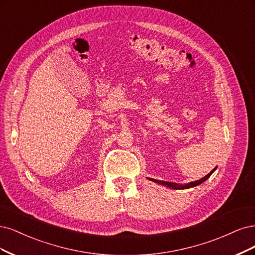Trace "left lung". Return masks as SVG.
Here are the masks:
<instances>
[{
    "label": "left lung",
    "mask_w": 255,
    "mask_h": 255,
    "mask_svg": "<svg viewBox=\"0 0 255 255\" xmlns=\"http://www.w3.org/2000/svg\"><path fill=\"white\" fill-rule=\"evenodd\" d=\"M215 169H216V167L213 169L210 174H208L207 176L205 177H203V178H201L200 180H197V181H194V182H190V183H186V184H182V183H175V182H167V181H161V180H155V179H152V178H150L149 180H151V181H153V182H157V183H159V184H161V185H165V186H167V187H169V188H175V190H184V188H191V187H194V186H197V185H199V184H201L202 182H204L205 180H208L209 178H210V176L213 174V172L215 171Z\"/></svg>",
    "instance_id": "8db88e82"
}]
</instances>
